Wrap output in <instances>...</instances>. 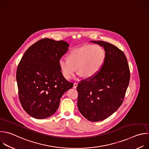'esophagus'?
Segmentation results:
<instances>
[{"label":"esophagus","mask_w":149,"mask_h":149,"mask_svg":"<svg viewBox=\"0 0 149 149\" xmlns=\"http://www.w3.org/2000/svg\"><path fill=\"white\" fill-rule=\"evenodd\" d=\"M77 85H78V82H74V86H73V87H74V88H77Z\"/></svg>","instance_id":"esophagus-1"}]
</instances>
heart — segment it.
<instances>
[{
    "label": "heart",
    "mask_w": 149,
    "mask_h": 149,
    "mask_svg": "<svg viewBox=\"0 0 149 149\" xmlns=\"http://www.w3.org/2000/svg\"><path fill=\"white\" fill-rule=\"evenodd\" d=\"M68 58L58 61L60 69L66 79L71 78L76 70L85 78L95 76L102 68L106 59V52L100 45H84L72 49Z\"/></svg>",
    "instance_id": "heart-1"
}]
</instances>
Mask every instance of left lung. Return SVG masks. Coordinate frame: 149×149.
<instances>
[{
	"instance_id": "left-lung-1",
	"label": "left lung",
	"mask_w": 149,
	"mask_h": 149,
	"mask_svg": "<svg viewBox=\"0 0 149 149\" xmlns=\"http://www.w3.org/2000/svg\"><path fill=\"white\" fill-rule=\"evenodd\" d=\"M104 47L105 63L95 76L77 85L78 108L88 120L99 122L112 115L122 104L130 81V70L124 53L103 41H91Z\"/></svg>"
}]
</instances>
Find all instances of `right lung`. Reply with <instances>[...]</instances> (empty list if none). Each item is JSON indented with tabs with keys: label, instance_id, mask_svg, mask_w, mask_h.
Segmentation results:
<instances>
[{
	"label": "right lung",
	"instance_id": "add662e5",
	"mask_svg": "<svg viewBox=\"0 0 149 149\" xmlns=\"http://www.w3.org/2000/svg\"><path fill=\"white\" fill-rule=\"evenodd\" d=\"M68 46L63 40L42 38L27 49L19 63V100L24 110L36 119L53 115L62 95L74 85L63 77L58 65Z\"/></svg>",
	"mask_w": 149,
	"mask_h": 149
}]
</instances>
